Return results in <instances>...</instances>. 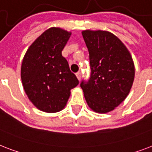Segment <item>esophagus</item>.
I'll list each match as a JSON object with an SVG mask.
<instances>
[{"label":"esophagus","instance_id":"obj_1","mask_svg":"<svg viewBox=\"0 0 152 152\" xmlns=\"http://www.w3.org/2000/svg\"><path fill=\"white\" fill-rule=\"evenodd\" d=\"M81 76H82V74H81V72H78L77 73H76V77H77V79H78L79 80H81Z\"/></svg>","mask_w":152,"mask_h":152}]
</instances>
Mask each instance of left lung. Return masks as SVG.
Masks as SVG:
<instances>
[{
    "label": "left lung",
    "instance_id": "obj_1",
    "mask_svg": "<svg viewBox=\"0 0 152 152\" xmlns=\"http://www.w3.org/2000/svg\"><path fill=\"white\" fill-rule=\"evenodd\" d=\"M90 55L91 77L80 87L87 104L97 113L113 111L126 99L135 75L130 53L113 33L104 30L82 32Z\"/></svg>",
    "mask_w": 152,
    "mask_h": 152
}]
</instances>
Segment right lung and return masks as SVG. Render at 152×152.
I'll return each instance as SVG.
<instances>
[{
    "instance_id": "obj_1",
    "label": "right lung",
    "mask_w": 152,
    "mask_h": 152,
    "mask_svg": "<svg viewBox=\"0 0 152 152\" xmlns=\"http://www.w3.org/2000/svg\"><path fill=\"white\" fill-rule=\"evenodd\" d=\"M72 33L59 27L47 29L29 46L21 66L23 88L38 109L48 113L62 110L70 91L79 84L61 51Z\"/></svg>"
}]
</instances>
